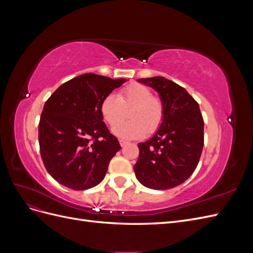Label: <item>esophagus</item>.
I'll use <instances>...</instances> for the list:
<instances>
[{
  "label": "esophagus",
  "mask_w": 253,
  "mask_h": 253,
  "mask_svg": "<svg viewBox=\"0 0 253 253\" xmlns=\"http://www.w3.org/2000/svg\"><path fill=\"white\" fill-rule=\"evenodd\" d=\"M119 143H120V145H121L122 148H125L128 142H127V141H125V140H119Z\"/></svg>",
  "instance_id": "34e87169"
}]
</instances>
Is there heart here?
<instances>
[{
	"mask_svg": "<svg viewBox=\"0 0 253 253\" xmlns=\"http://www.w3.org/2000/svg\"><path fill=\"white\" fill-rule=\"evenodd\" d=\"M126 109L130 110L131 120L120 126L125 118ZM100 112L110 126L115 127L113 132L125 139L141 138L147 133L156 132L165 116L163 101L152 96V90L140 83L128 84L118 96L106 95L100 103Z\"/></svg>",
	"mask_w": 253,
	"mask_h": 253,
	"instance_id": "b5f03b06",
	"label": "heart"
}]
</instances>
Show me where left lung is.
<instances>
[{
	"instance_id": "obj_1",
	"label": "left lung",
	"mask_w": 253,
	"mask_h": 253,
	"mask_svg": "<svg viewBox=\"0 0 253 253\" xmlns=\"http://www.w3.org/2000/svg\"><path fill=\"white\" fill-rule=\"evenodd\" d=\"M137 81L157 91L165 116L153 137L138 143L136 178L154 190L177 187L192 175L202 155L204 120L200 105L185 88L165 77Z\"/></svg>"
}]
</instances>
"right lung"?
<instances>
[{
    "instance_id": "1",
    "label": "right lung",
    "mask_w": 253,
    "mask_h": 253,
    "mask_svg": "<svg viewBox=\"0 0 253 253\" xmlns=\"http://www.w3.org/2000/svg\"><path fill=\"white\" fill-rule=\"evenodd\" d=\"M126 81L83 74L63 83L45 102L39 124L41 157L61 185L86 190L103 180L121 147L103 122L100 103Z\"/></svg>"
}]
</instances>
